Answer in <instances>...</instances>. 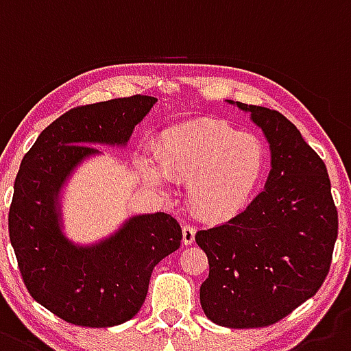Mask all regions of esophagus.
Returning a JSON list of instances; mask_svg holds the SVG:
<instances>
[{
	"instance_id": "1",
	"label": "esophagus",
	"mask_w": 351,
	"mask_h": 351,
	"mask_svg": "<svg viewBox=\"0 0 351 351\" xmlns=\"http://www.w3.org/2000/svg\"><path fill=\"white\" fill-rule=\"evenodd\" d=\"M182 234H183V245L189 246V245H192V243H194V239H195V229H194V227L183 226Z\"/></svg>"
}]
</instances>
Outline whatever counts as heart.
<instances>
[{
	"label": "heart",
	"instance_id": "obj_1",
	"mask_svg": "<svg viewBox=\"0 0 351 351\" xmlns=\"http://www.w3.org/2000/svg\"><path fill=\"white\" fill-rule=\"evenodd\" d=\"M157 166L143 164L154 185L187 182V201L199 219L222 223L248 210L267 173V148L252 132L220 119H197L160 134Z\"/></svg>",
	"mask_w": 351,
	"mask_h": 351
}]
</instances>
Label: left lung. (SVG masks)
Returning <instances> with one entry per match:
<instances>
[{
  "instance_id": "obj_1",
  "label": "left lung",
  "mask_w": 351,
  "mask_h": 351,
  "mask_svg": "<svg viewBox=\"0 0 351 351\" xmlns=\"http://www.w3.org/2000/svg\"><path fill=\"white\" fill-rule=\"evenodd\" d=\"M227 103L262 129L271 171L245 213L195 234L210 262L199 299L213 324L254 329L276 324L318 292L330 267L337 211L324 160L289 119Z\"/></svg>"
}]
</instances>
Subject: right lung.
Wrapping results in <instances>:
<instances>
[{
	"instance_id": "1",
	"label": "right lung",
	"mask_w": 351,
	"mask_h": 351,
	"mask_svg": "<svg viewBox=\"0 0 351 351\" xmlns=\"http://www.w3.org/2000/svg\"><path fill=\"white\" fill-rule=\"evenodd\" d=\"M157 97L132 96L69 110L38 136L14 185L8 230L24 283L36 302L69 324L113 327L143 306L154 267L180 248L171 215H132L112 234L78 243L66 234L62 195L77 169L128 147Z\"/></svg>"
}]
</instances>
